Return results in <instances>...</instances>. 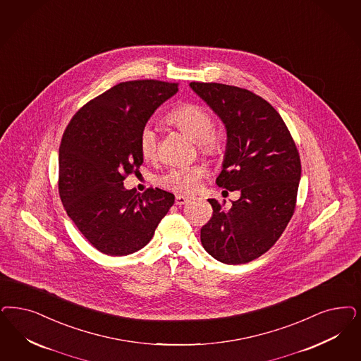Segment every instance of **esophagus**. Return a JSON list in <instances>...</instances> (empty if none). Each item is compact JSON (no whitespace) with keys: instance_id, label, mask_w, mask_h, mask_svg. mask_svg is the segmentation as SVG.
Listing matches in <instances>:
<instances>
[{"instance_id":"esophagus-1","label":"esophagus","mask_w":361,"mask_h":361,"mask_svg":"<svg viewBox=\"0 0 361 361\" xmlns=\"http://www.w3.org/2000/svg\"><path fill=\"white\" fill-rule=\"evenodd\" d=\"M189 200H190V197H188V196H183V195H177V196H176V205L181 207V205L187 204Z\"/></svg>"}]
</instances>
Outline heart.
<instances>
[{
    "instance_id": "1",
    "label": "heart",
    "mask_w": 361,
    "mask_h": 361,
    "mask_svg": "<svg viewBox=\"0 0 361 361\" xmlns=\"http://www.w3.org/2000/svg\"><path fill=\"white\" fill-rule=\"evenodd\" d=\"M169 124L178 128L189 138L197 142L199 149L205 154H214L219 150V138L213 132V118L211 113L197 104H183L174 108L166 116ZM140 152L145 159H153L157 154L159 137L152 125H145L138 136ZM204 171L200 166L174 168L165 176L160 183L164 187L177 192H192L197 187Z\"/></svg>"
}]
</instances>
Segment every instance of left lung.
Segmentation results:
<instances>
[{"instance_id": "obj_1", "label": "left lung", "mask_w": 361, "mask_h": 361, "mask_svg": "<svg viewBox=\"0 0 361 361\" xmlns=\"http://www.w3.org/2000/svg\"><path fill=\"white\" fill-rule=\"evenodd\" d=\"M226 129L219 187L238 190L231 208L209 199L201 244L219 262L245 264L272 248L293 216L301 177L296 144L274 106L243 87L190 82ZM226 192V190H224Z\"/></svg>"}]
</instances>
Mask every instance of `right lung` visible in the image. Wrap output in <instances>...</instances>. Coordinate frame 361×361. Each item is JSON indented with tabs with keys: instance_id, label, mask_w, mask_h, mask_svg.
I'll list each match as a JSON object with an SVG mask.
<instances>
[{
	"instance_id": "right-lung-1",
	"label": "right lung",
	"mask_w": 361,
	"mask_h": 361,
	"mask_svg": "<svg viewBox=\"0 0 361 361\" xmlns=\"http://www.w3.org/2000/svg\"><path fill=\"white\" fill-rule=\"evenodd\" d=\"M157 80L120 82L90 99L72 117L59 152L63 208L94 248L126 256L144 248L174 196L162 189H125L144 161L138 136L154 111L177 93Z\"/></svg>"
}]
</instances>
